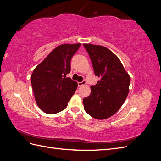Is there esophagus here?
<instances>
[{
	"label": "esophagus",
	"instance_id": "34e87169",
	"mask_svg": "<svg viewBox=\"0 0 161 161\" xmlns=\"http://www.w3.org/2000/svg\"><path fill=\"white\" fill-rule=\"evenodd\" d=\"M85 84H86V81L83 80V81H82V82H78V86H81L85 85Z\"/></svg>",
	"mask_w": 161,
	"mask_h": 161
}]
</instances>
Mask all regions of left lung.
Listing matches in <instances>:
<instances>
[{
  "mask_svg": "<svg viewBox=\"0 0 161 161\" xmlns=\"http://www.w3.org/2000/svg\"><path fill=\"white\" fill-rule=\"evenodd\" d=\"M96 76L100 80L91 86L89 97L83 99L85 111L97 119L114 115L129 92L130 76L115 53L104 46L84 43Z\"/></svg>",
  "mask_w": 161,
  "mask_h": 161,
  "instance_id": "8db88e82",
  "label": "left lung"
}]
</instances>
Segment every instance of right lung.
<instances>
[{"instance_id": "add662e5", "label": "right lung", "mask_w": 161, "mask_h": 161, "mask_svg": "<svg viewBox=\"0 0 161 161\" xmlns=\"http://www.w3.org/2000/svg\"><path fill=\"white\" fill-rule=\"evenodd\" d=\"M81 43H64L54 48L33 70L31 82L37 106L47 114L66 109L78 83L66 75L70 60Z\"/></svg>"}]
</instances>
